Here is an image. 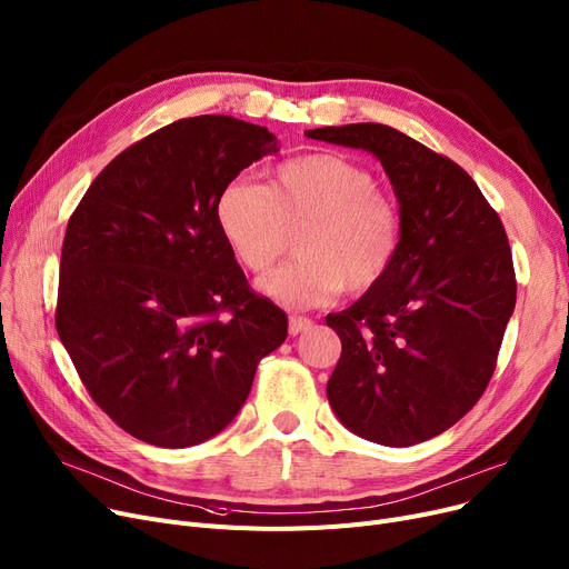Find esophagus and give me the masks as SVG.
Returning a JSON list of instances; mask_svg holds the SVG:
<instances>
[{
  "label": "esophagus",
  "instance_id": "34e87169",
  "mask_svg": "<svg viewBox=\"0 0 569 569\" xmlns=\"http://www.w3.org/2000/svg\"><path fill=\"white\" fill-rule=\"evenodd\" d=\"M311 325H313V320L307 318V316H290L288 318V332L295 337V335H300V332H307Z\"/></svg>",
  "mask_w": 569,
  "mask_h": 569
}]
</instances>
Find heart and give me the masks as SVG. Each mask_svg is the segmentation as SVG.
<instances>
[{"instance_id":"heart-1","label":"heart","mask_w":569,"mask_h":569,"mask_svg":"<svg viewBox=\"0 0 569 569\" xmlns=\"http://www.w3.org/2000/svg\"><path fill=\"white\" fill-rule=\"evenodd\" d=\"M217 221L234 256L256 274L290 247L300 258L260 281L286 309L330 305L348 288L367 292L390 272L403 237L397 200L376 177L341 154H305L283 161L269 184L247 177L228 182Z\"/></svg>"}]
</instances>
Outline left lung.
I'll return each mask as SVG.
<instances>
[{"label":"left lung","instance_id":"1","mask_svg":"<svg viewBox=\"0 0 569 569\" xmlns=\"http://www.w3.org/2000/svg\"><path fill=\"white\" fill-rule=\"evenodd\" d=\"M307 136L378 157L403 221L387 277L325 318L341 339L327 399L360 438L387 447L429 440L457 425L493 376L517 302L502 221L461 166L392 127Z\"/></svg>","mask_w":569,"mask_h":569}]
</instances>
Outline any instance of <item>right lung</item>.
Wrapping results in <instances>:
<instances>
[{
	"label": "right lung",
	"mask_w": 569,
	"mask_h": 569,
	"mask_svg": "<svg viewBox=\"0 0 569 569\" xmlns=\"http://www.w3.org/2000/svg\"><path fill=\"white\" fill-rule=\"evenodd\" d=\"M277 152L274 133L242 119H177L117 154L69 219L57 335L89 397L142 442L223 431L288 337L217 221L221 189Z\"/></svg>",
	"instance_id": "right-lung-1"
}]
</instances>
